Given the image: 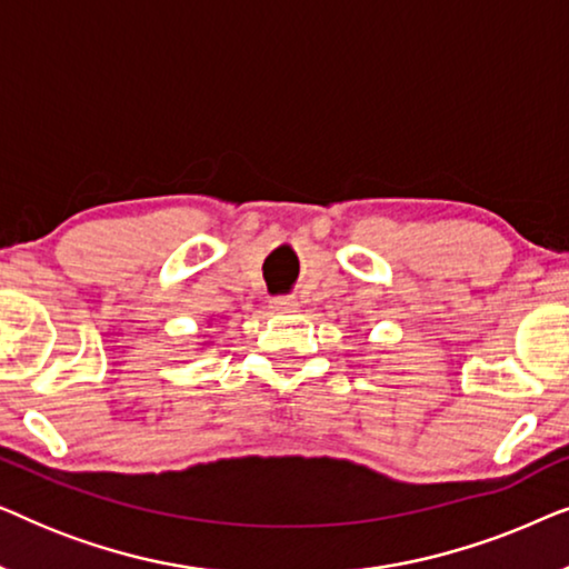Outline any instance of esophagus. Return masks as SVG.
Returning <instances> with one entry per match:
<instances>
[{
    "instance_id": "1",
    "label": "esophagus",
    "mask_w": 569,
    "mask_h": 569,
    "mask_svg": "<svg viewBox=\"0 0 569 569\" xmlns=\"http://www.w3.org/2000/svg\"><path fill=\"white\" fill-rule=\"evenodd\" d=\"M269 308L277 310V313H292V310H298V300L292 295H279V298H271Z\"/></svg>"
}]
</instances>
